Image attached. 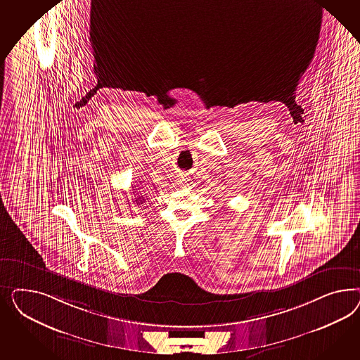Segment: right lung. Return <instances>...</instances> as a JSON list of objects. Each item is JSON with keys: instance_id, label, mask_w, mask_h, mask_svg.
<instances>
[{"instance_id": "obj_1", "label": "right lung", "mask_w": 360, "mask_h": 360, "mask_svg": "<svg viewBox=\"0 0 360 360\" xmlns=\"http://www.w3.org/2000/svg\"><path fill=\"white\" fill-rule=\"evenodd\" d=\"M134 193H137V194H140V193H139V191H134ZM134 202H136V203H137V205H142V202H145V199H143V195L139 196V198H136V199H134Z\"/></svg>"}]
</instances>
